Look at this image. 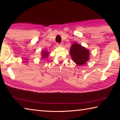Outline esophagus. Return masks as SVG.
Instances as JSON below:
<instances>
[{"instance_id":"34e87169","label":"esophagus","mask_w":120,"mask_h":120,"mask_svg":"<svg viewBox=\"0 0 120 120\" xmlns=\"http://www.w3.org/2000/svg\"><path fill=\"white\" fill-rule=\"evenodd\" d=\"M57 46H62V44H59V43H57Z\"/></svg>"}]
</instances>
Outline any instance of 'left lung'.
<instances>
[{"instance_id":"1","label":"left lung","mask_w":120,"mask_h":120,"mask_svg":"<svg viewBox=\"0 0 120 120\" xmlns=\"http://www.w3.org/2000/svg\"><path fill=\"white\" fill-rule=\"evenodd\" d=\"M70 53L73 61L77 65H83L90 59V50L77 42L73 43Z\"/></svg>"}]
</instances>
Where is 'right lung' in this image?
Listing matches in <instances>:
<instances>
[{
    "mask_svg": "<svg viewBox=\"0 0 120 120\" xmlns=\"http://www.w3.org/2000/svg\"><path fill=\"white\" fill-rule=\"evenodd\" d=\"M49 52L47 50H43L41 52V58L44 59H46L48 56H49Z\"/></svg>",
    "mask_w": 120,
    "mask_h": 120,
    "instance_id": "obj_1",
    "label": "right lung"
}]
</instances>
